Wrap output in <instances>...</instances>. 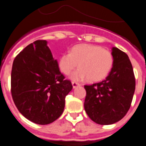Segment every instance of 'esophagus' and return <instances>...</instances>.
Wrapping results in <instances>:
<instances>
[{"instance_id": "1", "label": "esophagus", "mask_w": 146, "mask_h": 146, "mask_svg": "<svg viewBox=\"0 0 146 146\" xmlns=\"http://www.w3.org/2000/svg\"><path fill=\"white\" fill-rule=\"evenodd\" d=\"M72 86H73V88H75L76 87H78V86H80V84L78 83H76V82H72Z\"/></svg>"}]
</instances>
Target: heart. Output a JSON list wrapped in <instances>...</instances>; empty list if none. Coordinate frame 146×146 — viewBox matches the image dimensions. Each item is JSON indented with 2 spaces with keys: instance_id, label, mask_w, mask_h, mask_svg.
Listing matches in <instances>:
<instances>
[{
  "instance_id": "obj_1",
  "label": "heart",
  "mask_w": 146,
  "mask_h": 146,
  "mask_svg": "<svg viewBox=\"0 0 146 146\" xmlns=\"http://www.w3.org/2000/svg\"><path fill=\"white\" fill-rule=\"evenodd\" d=\"M114 58L110 51L92 44H79L72 48L70 53L61 54L58 60L60 70L65 74L72 72L70 79L80 82L88 78L92 82L104 79L111 70Z\"/></svg>"
}]
</instances>
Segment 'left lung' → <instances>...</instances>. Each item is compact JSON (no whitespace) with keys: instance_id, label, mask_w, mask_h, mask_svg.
Instances as JSON below:
<instances>
[{"instance_id":"obj_1","label":"left lung","mask_w":146,"mask_h":146,"mask_svg":"<svg viewBox=\"0 0 146 146\" xmlns=\"http://www.w3.org/2000/svg\"><path fill=\"white\" fill-rule=\"evenodd\" d=\"M114 63L104 80L84 86V108L92 120L100 125L119 121L130 109L135 91V78L129 56L113 47Z\"/></svg>"}]
</instances>
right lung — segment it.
<instances>
[{"instance_id":"1","label":"right lung","mask_w":146,"mask_h":146,"mask_svg":"<svg viewBox=\"0 0 146 146\" xmlns=\"http://www.w3.org/2000/svg\"><path fill=\"white\" fill-rule=\"evenodd\" d=\"M64 78L46 40H38L23 48L14 60L11 74L12 99L21 114L39 125L59 118L72 89Z\"/></svg>"}]
</instances>
